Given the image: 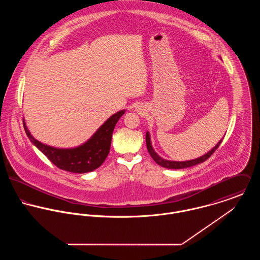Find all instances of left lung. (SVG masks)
I'll return each mask as SVG.
<instances>
[{
	"label": "left lung",
	"instance_id": "obj_1",
	"mask_svg": "<svg viewBox=\"0 0 260 260\" xmlns=\"http://www.w3.org/2000/svg\"><path fill=\"white\" fill-rule=\"evenodd\" d=\"M222 139L211 149L210 151H208L206 154L196 158V159H192V160H188V161H170V160H166L162 157H160L155 150L152 147L151 144V138H150V133L148 131L146 132V145H147V149H148L149 154L151 155V157L153 158V160L160 166L164 167V168H168V169H183V168H187V167H191L197 164H200L202 162H204L205 160H207L214 152L215 150L219 147V145L221 144Z\"/></svg>",
	"mask_w": 260,
	"mask_h": 260
}]
</instances>
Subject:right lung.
<instances>
[{"label": "right lung", "mask_w": 260, "mask_h": 260, "mask_svg": "<svg viewBox=\"0 0 260 260\" xmlns=\"http://www.w3.org/2000/svg\"><path fill=\"white\" fill-rule=\"evenodd\" d=\"M124 113L125 110H121L112 115L90 139L74 148H57L44 144L33 137L26 125L25 119L23 120V124L30 141L53 164L62 170L81 174L97 169L105 161L110 151L115 125Z\"/></svg>", "instance_id": "add662e5"}]
</instances>
